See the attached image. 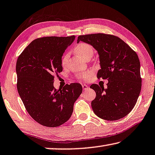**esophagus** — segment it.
I'll list each match as a JSON object with an SVG mask.
<instances>
[{
	"mask_svg": "<svg viewBox=\"0 0 155 155\" xmlns=\"http://www.w3.org/2000/svg\"><path fill=\"white\" fill-rule=\"evenodd\" d=\"M82 89H83V90H87L88 89H89V87H88V86L86 85V84H83L82 85Z\"/></svg>",
	"mask_w": 155,
	"mask_h": 155,
	"instance_id": "obj_1",
	"label": "esophagus"
}]
</instances>
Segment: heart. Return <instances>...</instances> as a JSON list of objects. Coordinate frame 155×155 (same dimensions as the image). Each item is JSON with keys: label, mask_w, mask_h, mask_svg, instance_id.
Segmentation results:
<instances>
[{"label": "heart", "mask_w": 155, "mask_h": 155, "mask_svg": "<svg viewBox=\"0 0 155 155\" xmlns=\"http://www.w3.org/2000/svg\"><path fill=\"white\" fill-rule=\"evenodd\" d=\"M75 52L79 57L83 59H87L88 58H91L93 54H94V48L91 45L87 44V43H80L75 47ZM68 59V54H64L61 59V65L65 66ZM90 73H83L80 75V78L81 79L87 80L89 78Z\"/></svg>", "instance_id": "obj_1"}]
</instances>
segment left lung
<instances>
[{"label":"left lung","instance_id":"obj_1","mask_svg":"<svg viewBox=\"0 0 155 155\" xmlns=\"http://www.w3.org/2000/svg\"><path fill=\"white\" fill-rule=\"evenodd\" d=\"M80 41L91 45L99 54L98 79H107V88L93 84L96 96L91 102L101 118L116 120L127 116L135 106L141 89L140 61L137 54L122 39L103 33L80 35Z\"/></svg>","mask_w":155,"mask_h":155}]
</instances>
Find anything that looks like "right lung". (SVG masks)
I'll list each match as a JSON object with an SVG mask.
<instances>
[{
	"instance_id": "right-lung-1",
	"label": "right lung",
	"mask_w": 155,
	"mask_h": 155,
	"mask_svg": "<svg viewBox=\"0 0 155 155\" xmlns=\"http://www.w3.org/2000/svg\"><path fill=\"white\" fill-rule=\"evenodd\" d=\"M75 37H46L32 41L16 61L17 90L26 110L35 121L54 127L71 118L73 104L82 92L78 83L62 89L53 87L54 75L62 71L61 57Z\"/></svg>"
}]
</instances>
